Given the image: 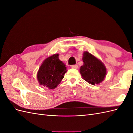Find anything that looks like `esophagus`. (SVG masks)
<instances>
[{
    "label": "esophagus",
    "mask_w": 133,
    "mask_h": 133,
    "mask_svg": "<svg viewBox=\"0 0 133 133\" xmlns=\"http://www.w3.org/2000/svg\"><path fill=\"white\" fill-rule=\"evenodd\" d=\"M71 67L73 68V69H77L78 68V66L77 64H73V65L71 66Z\"/></svg>",
    "instance_id": "obj_1"
}]
</instances>
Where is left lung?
<instances>
[{
  "label": "left lung",
  "instance_id": "left-lung-1",
  "mask_svg": "<svg viewBox=\"0 0 133 133\" xmlns=\"http://www.w3.org/2000/svg\"><path fill=\"white\" fill-rule=\"evenodd\" d=\"M84 62L81 67L80 72L86 82L92 85L98 84L103 81L107 74L106 68L103 63L89 52H84Z\"/></svg>",
  "mask_w": 133,
  "mask_h": 133
}]
</instances>
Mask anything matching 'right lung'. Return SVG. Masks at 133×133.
Instances as JSON below:
<instances>
[{
    "instance_id": "obj_1",
    "label": "right lung",
    "mask_w": 133,
    "mask_h": 133,
    "mask_svg": "<svg viewBox=\"0 0 133 133\" xmlns=\"http://www.w3.org/2000/svg\"><path fill=\"white\" fill-rule=\"evenodd\" d=\"M59 54H54L46 59L40 66L37 79L40 85L54 89L59 84L67 71L65 64L59 59Z\"/></svg>"
}]
</instances>
